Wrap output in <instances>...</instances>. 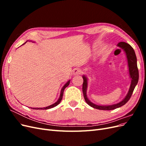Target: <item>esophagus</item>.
<instances>
[{
	"instance_id": "obj_1",
	"label": "esophagus",
	"mask_w": 146,
	"mask_h": 146,
	"mask_svg": "<svg viewBox=\"0 0 146 146\" xmlns=\"http://www.w3.org/2000/svg\"><path fill=\"white\" fill-rule=\"evenodd\" d=\"M81 73H82V70L81 69L79 68H76L74 69L73 70V74L75 76H77V75H80L81 74Z\"/></svg>"
}]
</instances>
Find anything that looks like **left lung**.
I'll return each mask as SVG.
<instances>
[{
	"instance_id": "left-lung-1",
	"label": "left lung",
	"mask_w": 146,
	"mask_h": 146,
	"mask_svg": "<svg viewBox=\"0 0 146 146\" xmlns=\"http://www.w3.org/2000/svg\"><path fill=\"white\" fill-rule=\"evenodd\" d=\"M117 46L122 48L126 53V56H127V58L128 61V65H129V73H130V77L131 78V85L130 87L129 92H128V94L125 98V99L122 101H121V102H119L117 104L110 105V106H100V105L94 104L92 102H91L89 100V99H88L87 98V96H86V89H87V85H88L87 78H86L85 76H83V86H82V91H83L84 98H85L86 102L88 105L91 106V107H93L96 109L101 110H114L117 108L122 107V106L125 105L127 102L129 100L132 94H133L135 88L138 82L139 71H138V66H137L136 56L133 47H132L129 44L125 42H119Z\"/></svg>"
}]
</instances>
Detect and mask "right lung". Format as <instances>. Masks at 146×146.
<instances>
[{
  "label": "right lung",
  "instance_id": "obj_1",
  "mask_svg": "<svg viewBox=\"0 0 146 146\" xmlns=\"http://www.w3.org/2000/svg\"><path fill=\"white\" fill-rule=\"evenodd\" d=\"M69 83H70V81H68L67 83H66L65 84L64 86L63 87L62 90H61V94H60V98H59L58 100H57L54 104H53V105H52L48 106V107H46V108H33V109H36V110H47V109H50V108H54V107H56V105H58L60 103V102L61 101V100H62L63 96V92H64V89L69 85Z\"/></svg>",
  "mask_w": 146,
  "mask_h": 146
}]
</instances>
